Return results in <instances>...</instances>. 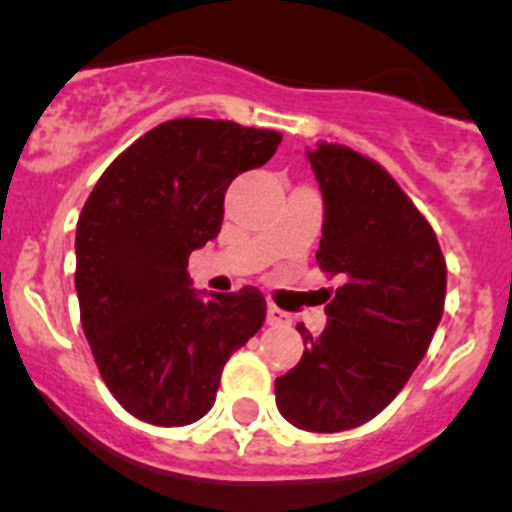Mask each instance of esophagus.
<instances>
[{"mask_svg": "<svg viewBox=\"0 0 512 512\" xmlns=\"http://www.w3.org/2000/svg\"><path fill=\"white\" fill-rule=\"evenodd\" d=\"M266 320H268V325H288V323H291V315H288L286 310L276 308V305H268Z\"/></svg>", "mask_w": 512, "mask_h": 512, "instance_id": "obj_1", "label": "esophagus"}]
</instances>
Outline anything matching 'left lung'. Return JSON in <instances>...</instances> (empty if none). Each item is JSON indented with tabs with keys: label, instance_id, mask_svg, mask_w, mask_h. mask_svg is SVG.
<instances>
[{
	"label": "left lung",
	"instance_id": "1",
	"mask_svg": "<svg viewBox=\"0 0 512 512\" xmlns=\"http://www.w3.org/2000/svg\"><path fill=\"white\" fill-rule=\"evenodd\" d=\"M323 194L325 273L345 278L328 325H303L298 365L276 379V404L318 434L355 429L402 392L439 328L446 261L429 221L387 170L345 145L305 150Z\"/></svg>",
	"mask_w": 512,
	"mask_h": 512
}]
</instances>
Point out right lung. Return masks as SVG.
<instances>
[{"mask_svg":"<svg viewBox=\"0 0 512 512\" xmlns=\"http://www.w3.org/2000/svg\"><path fill=\"white\" fill-rule=\"evenodd\" d=\"M283 135L179 118L128 147L93 187L76 229L81 325L125 412L155 426L202 419L221 370L266 320L254 286L192 288L189 254L217 239L224 194L266 165Z\"/></svg>","mask_w":512,"mask_h":512,"instance_id":"1","label":"right lung"}]
</instances>
